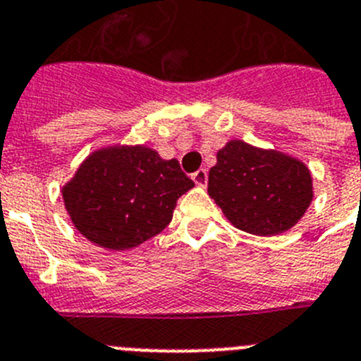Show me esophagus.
Instances as JSON below:
<instances>
[{"mask_svg":"<svg viewBox=\"0 0 361 361\" xmlns=\"http://www.w3.org/2000/svg\"><path fill=\"white\" fill-rule=\"evenodd\" d=\"M192 181L197 185V187H204L207 181H209V174H207L204 169H200V171H196V173L192 174Z\"/></svg>","mask_w":361,"mask_h":361,"instance_id":"34e87169","label":"esophagus"}]
</instances>
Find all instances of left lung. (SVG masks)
Here are the masks:
<instances>
[{"label": "left lung", "instance_id": "1", "mask_svg": "<svg viewBox=\"0 0 361 361\" xmlns=\"http://www.w3.org/2000/svg\"><path fill=\"white\" fill-rule=\"evenodd\" d=\"M209 196L235 228L271 237L293 228L313 201V176L298 158L226 142L209 173Z\"/></svg>", "mask_w": 361, "mask_h": 361}]
</instances>
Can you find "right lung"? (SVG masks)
<instances>
[{
  "instance_id": "add662e5",
  "label": "right lung",
  "mask_w": 361,
  "mask_h": 361,
  "mask_svg": "<svg viewBox=\"0 0 361 361\" xmlns=\"http://www.w3.org/2000/svg\"><path fill=\"white\" fill-rule=\"evenodd\" d=\"M192 187L174 158L164 160L147 145L116 144L93 151L61 192L87 241L120 252L158 235L173 219L178 197Z\"/></svg>"
}]
</instances>
